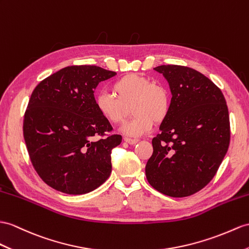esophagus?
I'll return each mask as SVG.
<instances>
[{"mask_svg": "<svg viewBox=\"0 0 249 249\" xmlns=\"http://www.w3.org/2000/svg\"><path fill=\"white\" fill-rule=\"evenodd\" d=\"M124 141L125 142H128L129 144H135L138 142V139H133V138H128V137H124Z\"/></svg>", "mask_w": 249, "mask_h": 249, "instance_id": "obj_1", "label": "esophagus"}]
</instances>
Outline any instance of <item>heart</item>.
<instances>
[{
  "label": "heart",
  "mask_w": 249,
  "mask_h": 249,
  "mask_svg": "<svg viewBox=\"0 0 249 249\" xmlns=\"http://www.w3.org/2000/svg\"><path fill=\"white\" fill-rule=\"evenodd\" d=\"M114 94L101 92L96 96L97 110L105 119L113 124L123 123L128 107L134 118L123 126L129 136H141L152 129L154 121L160 123L170 111V94L160 84L152 83L148 78L130 74L115 81Z\"/></svg>",
  "instance_id": "heart-1"
}]
</instances>
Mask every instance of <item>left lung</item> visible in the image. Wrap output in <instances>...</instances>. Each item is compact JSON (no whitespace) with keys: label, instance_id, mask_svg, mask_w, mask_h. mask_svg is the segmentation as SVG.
<instances>
[{"label":"left lung","instance_id":"8db88e82","mask_svg":"<svg viewBox=\"0 0 249 249\" xmlns=\"http://www.w3.org/2000/svg\"><path fill=\"white\" fill-rule=\"evenodd\" d=\"M166 78L172 94L170 111L152 139L145 165L149 184L162 195L185 197L213 178L230 142L226 100L201 72L181 65L154 69Z\"/></svg>","mask_w":249,"mask_h":249}]
</instances>
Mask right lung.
Wrapping results in <instances>:
<instances>
[{
    "label": "right lung",
    "mask_w": 249,
    "mask_h": 249,
    "mask_svg": "<svg viewBox=\"0 0 249 249\" xmlns=\"http://www.w3.org/2000/svg\"><path fill=\"white\" fill-rule=\"evenodd\" d=\"M115 75L96 65H71L42 80L30 96L24 139L35 170L53 189L84 195L110 177L112 149L123 137L107 135L112 125L97 110L94 92Z\"/></svg>",
    "instance_id": "obj_1"
}]
</instances>
